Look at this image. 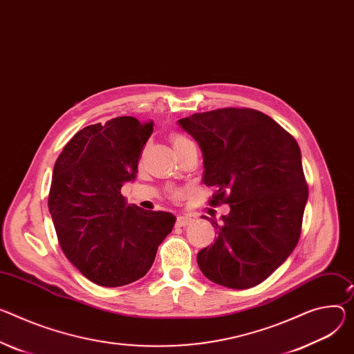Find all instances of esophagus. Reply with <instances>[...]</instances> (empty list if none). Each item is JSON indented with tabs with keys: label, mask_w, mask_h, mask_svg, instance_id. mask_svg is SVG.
I'll list each match as a JSON object with an SVG mask.
<instances>
[{
	"label": "esophagus",
	"mask_w": 354,
	"mask_h": 354,
	"mask_svg": "<svg viewBox=\"0 0 354 354\" xmlns=\"http://www.w3.org/2000/svg\"><path fill=\"white\" fill-rule=\"evenodd\" d=\"M192 221H194V218L189 217V216H178L176 217V226L178 227H185V226H187V224H190Z\"/></svg>",
	"instance_id": "1"
}]
</instances>
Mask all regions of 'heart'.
Listing matches in <instances>:
<instances>
[{
	"label": "heart",
	"instance_id": "obj_1",
	"mask_svg": "<svg viewBox=\"0 0 354 354\" xmlns=\"http://www.w3.org/2000/svg\"><path fill=\"white\" fill-rule=\"evenodd\" d=\"M187 142H192V141L187 137L182 136V134H174V137H172V144H174L175 148L180 147L183 144H187Z\"/></svg>",
	"mask_w": 354,
	"mask_h": 354
}]
</instances>
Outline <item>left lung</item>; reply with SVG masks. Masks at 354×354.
<instances>
[{
    "label": "left lung",
    "instance_id": "1",
    "mask_svg": "<svg viewBox=\"0 0 354 354\" xmlns=\"http://www.w3.org/2000/svg\"><path fill=\"white\" fill-rule=\"evenodd\" d=\"M178 124L203 152V183L216 187L212 206L230 213L216 241L198 252V266L214 283L247 289L267 279L294 251L308 201L301 149L267 114L252 109L196 113Z\"/></svg>",
    "mask_w": 354,
    "mask_h": 354
}]
</instances>
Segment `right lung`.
Returning a JSON list of instances; mask_svg holds the SVG:
<instances>
[{"label":"right lung","mask_w":354,"mask_h":354,"mask_svg":"<svg viewBox=\"0 0 354 354\" xmlns=\"http://www.w3.org/2000/svg\"><path fill=\"white\" fill-rule=\"evenodd\" d=\"M153 122L115 117L84 127L55 162L49 213L62 251L91 282L122 286L152 267L172 232L169 212L128 205L121 186L134 180Z\"/></svg>","instance_id":"obj_1"}]
</instances>
